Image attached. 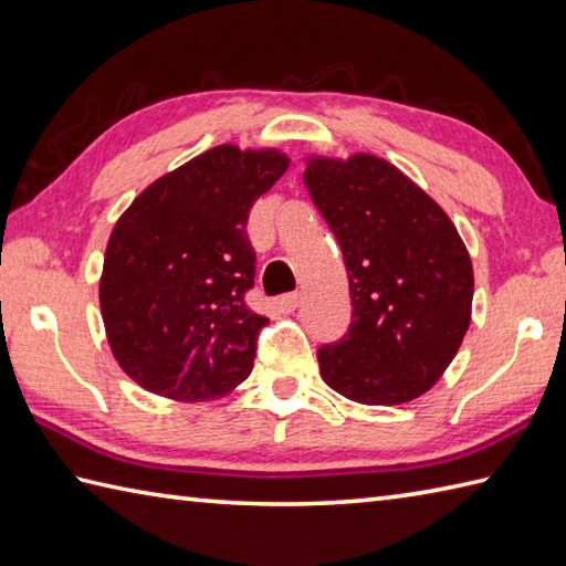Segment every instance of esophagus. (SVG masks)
<instances>
[{
  "mask_svg": "<svg viewBox=\"0 0 566 566\" xmlns=\"http://www.w3.org/2000/svg\"><path fill=\"white\" fill-rule=\"evenodd\" d=\"M298 304H302V294H284L274 302V306L282 311V314H292V311L298 308Z\"/></svg>",
  "mask_w": 566,
  "mask_h": 566,
  "instance_id": "34e87169",
  "label": "esophagus"
}]
</instances>
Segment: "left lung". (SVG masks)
I'll return each instance as SVG.
<instances>
[{
	"instance_id": "obj_1",
	"label": "left lung",
	"mask_w": 566,
	"mask_h": 566,
	"mask_svg": "<svg viewBox=\"0 0 566 566\" xmlns=\"http://www.w3.org/2000/svg\"><path fill=\"white\" fill-rule=\"evenodd\" d=\"M304 182L343 250L353 321L323 345V381L365 406L423 396L472 321L474 270L450 216L371 153L308 155Z\"/></svg>"
}]
</instances>
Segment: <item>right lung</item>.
Instances as JSON below:
<instances>
[{"label": "right lung", "instance_id": "add662e5", "mask_svg": "<svg viewBox=\"0 0 566 566\" xmlns=\"http://www.w3.org/2000/svg\"><path fill=\"white\" fill-rule=\"evenodd\" d=\"M290 158L223 143L148 185L118 216L99 306L112 355L138 387L211 401L245 381L270 318L245 306L255 276L248 213Z\"/></svg>", "mask_w": 566, "mask_h": 566}]
</instances>
